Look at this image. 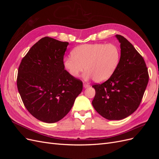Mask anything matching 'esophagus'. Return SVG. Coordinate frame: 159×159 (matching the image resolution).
I'll return each mask as SVG.
<instances>
[{
	"instance_id": "esophagus-1",
	"label": "esophagus",
	"mask_w": 159,
	"mask_h": 159,
	"mask_svg": "<svg viewBox=\"0 0 159 159\" xmlns=\"http://www.w3.org/2000/svg\"><path fill=\"white\" fill-rule=\"evenodd\" d=\"M89 86H90V85H89L88 84L84 83V88H89Z\"/></svg>"
}]
</instances>
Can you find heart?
Returning a JSON list of instances; mask_svg holds the SVG:
<instances>
[{
    "mask_svg": "<svg viewBox=\"0 0 159 159\" xmlns=\"http://www.w3.org/2000/svg\"><path fill=\"white\" fill-rule=\"evenodd\" d=\"M71 56L66 57L64 67L72 78H77L84 70L85 80L93 78L95 82L108 80L119 64L121 52L115 44H86L77 46Z\"/></svg>",
    "mask_w": 159,
    "mask_h": 159,
    "instance_id": "obj_1",
    "label": "heart"
}]
</instances>
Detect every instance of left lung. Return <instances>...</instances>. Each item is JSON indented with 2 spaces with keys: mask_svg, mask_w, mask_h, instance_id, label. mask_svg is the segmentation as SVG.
Here are the masks:
<instances>
[{
  "mask_svg": "<svg viewBox=\"0 0 159 159\" xmlns=\"http://www.w3.org/2000/svg\"><path fill=\"white\" fill-rule=\"evenodd\" d=\"M121 57L116 70L102 84L93 85L94 109L108 120H121L134 113L142 100L148 82L143 57L125 38L117 34Z\"/></svg>",
  "mask_w": 159,
  "mask_h": 159,
  "instance_id": "left-lung-1",
  "label": "left lung"
}]
</instances>
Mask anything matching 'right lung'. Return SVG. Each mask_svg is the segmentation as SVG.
Wrapping results in <instances>:
<instances>
[{
  "mask_svg": "<svg viewBox=\"0 0 159 159\" xmlns=\"http://www.w3.org/2000/svg\"><path fill=\"white\" fill-rule=\"evenodd\" d=\"M69 44L44 37L32 46L18 68L17 87L24 105L40 121L53 123L64 118L81 93L83 83L65 70Z\"/></svg>",
  "mask_w": 159,
  "mask_h": 159,
  "instance_id": "right-lung-1",
  "label": "right lung"
}]
</instances>
